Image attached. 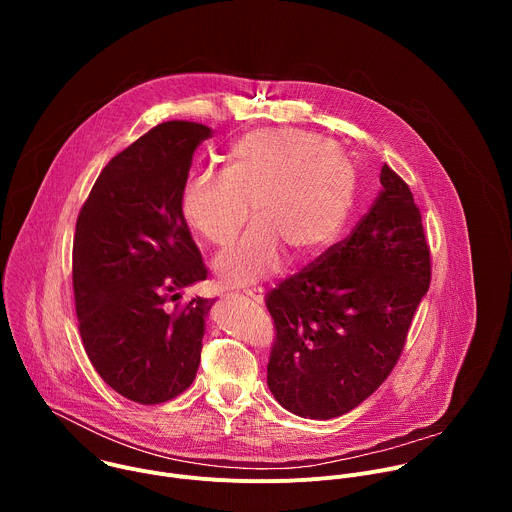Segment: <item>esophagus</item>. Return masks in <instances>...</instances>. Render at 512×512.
Instances as JSON below:
<instances>
[{"instance_id":"34e87169","label":"esophagus","mask_w":512,"mask_h":512,"mask_svg":"<svg viewBox=\"0 0 512 512\" xmlns=\"http://www.w3.org/2000/svg\"><path fill=\"white\" fill-rule=\"evenodd\" d=\"M245 296L255 302V304H263V289L261 287H249L245 289Z\"/></svg>"}]
</instances>
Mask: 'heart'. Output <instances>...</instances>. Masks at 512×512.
I'll use <instances>...</instances> for the list:
<instances>
[{
  "instance_id": "heart-1",
  "label": "heart",
  "mask_w": 512,
  "mask_h": 512,
  "mask_svg": "<svg viewBox=\"0 0 512 512\" xmlns=\"http://www.w3.org/2000/svg\"><path fill=\"white\" fill-rule=\"evenodd\" d=\"M356 172L350 158L322 135L298 129H257L223 156L221 176L190 174L178 208L206 243H235L251 206L253 229L216 259L225 283H253L279 267L281 249L304 261L340 233L352 206Z\"/></svg>"
}]
</instances>
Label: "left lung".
I'll use <instances>...</instances> for the list:
<instances>
[{
	"label": "left lung",
	"mask_w": 512,
	"mask_h": 512,
	"mask_svg": "<svg viewBox=\"0 0 512 512\" xmlns=\"http://www.w3.org/2000/svg\"><path fill=\"white\" fill-rule=\"evenodd\" d=\"M354 231L283 279L265 304L275 324L267 385L281 407L332 419L371 397L397 364L431 279L409 186L387 164Z\"/></svg>",
	"instance_id": "left-lung-1"
}]
</instances>
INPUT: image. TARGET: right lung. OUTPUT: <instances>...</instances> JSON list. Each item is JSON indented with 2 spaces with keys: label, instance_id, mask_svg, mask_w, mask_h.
<instances>
[{
  "label": "right lung",
  "instance_id": "add662e5",
  "mask_svg": "<svg viewBox=\"0 0 512 512\" xmlns=\"http://www.w3.org/2000/svg\"><path fill=\"white\" fill-rule=\"evenodd\" d=\"M210 133L194 121L156 125L103 168L77 218L72 287L83 346L99 377L141 405L184 393L200 364L214 300L170 302L206 279L178 198Z\"/></svg>",
  "mask_w": 512,
  "mask_h": 512
}]
</instances>
